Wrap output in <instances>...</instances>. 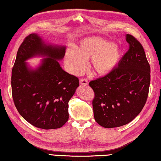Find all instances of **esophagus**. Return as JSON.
<instances>
[{"label":"esophagus","instance_id":"obj_1","mask_svg":"<svg viewBox=\"0 0 161 161\" xmlns=\"http://www.w3.org/2000/svg\"><path fill=\"white\" fill-rule=\"evenodd\" d=\"M80 82L81 84H82V85H84V86H86L89 84V81L86 80H85V79H81L80 80Z\"/></svg>","mask_w":161,"mask_h":161}]
</instances>
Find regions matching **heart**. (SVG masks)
<instances>
[{"mask_svg": "<svg viewBox=\"0 0 161 161\" xmlns=\"http://www.w3.org/2000/svg\"><path fill=\"white\" fill-rule=\"evenodd\" d=\"M121 49L107 38L91 36L84 38L75 48L70 47L64 54V63L73 75H79L86 69V61L97 76H104L115 69L121 58Z\"/></svg>", "mask_w": 161, "mask_h": 161, "instance_id": "heart-1", "label": "heart"}]
</instances>
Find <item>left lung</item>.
Returning <instances> with one entry per match:
<instances>
[{
  "label": "left lung",
  "instance_id": "left-lung-1",
  "mask_svg": "<svg viewBox=\"0 0 161 161\" xmlns=\"http://www.w3.org/2000/svg\"><path fill=\"white\" fill-rule=\"evenodd\" d=\"M129 49L109 74L89 82L95 93L94 119L104 128L119 127L134 119L148 98L151 68L143 46L132 35Z\"/></svg>",
  "mask_w": 161,
  "mask_h": 161
}]
</instances>
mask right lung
<instances>
[{"label": "right lung", "instance_id": "add662e5", "mask_svg": "<svg viewBox=\"0 0 161 161\" xmlns=\"http://www.w3.org/2000/svg\"><path fill=\"white\" fill-rule=\"evenodd\" d=\"M65 50V46L48 44L32 33L18 50L11 77L13 102L23 118L37 128L58 129L69 119L68 102L79 86V80L59 63ZM34 56L45 58L36 68L26 62Z\"/></svg>", "mask_w": 161, "mask_h": 161}]
</instances>
